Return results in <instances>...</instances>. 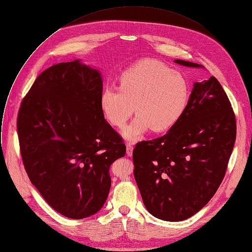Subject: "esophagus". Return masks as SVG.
I'll list each match as a JSON object with an SVG mask.
<instances>
[{"instance_id": "esophagus-1", "label": "esophagus", "mask_w": 252, "mask_h": 252, "mask_svg": "<svg viewBox=\"0 0 252 252\" xmlns=\"http://www.w3.org/2000/svg\"><path fill=\"white\" fill-rule=\"evenodd\" d=\"M132 150H133V146L131 145V143L127 142L126 143V155L128 157H131L132 156Z\"/></svg>"}]
</instances>
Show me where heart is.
<instances>
[{
  "label": "heart",
  "instance_id": "b5f03b06",
  "mask_svg": "<svg viewBox=\"0 0 252 252\" xmlns=\"http://www.w3.org/2000/svg\"><path fill=\"white\" fill-rule=\"evenodd\" d=\"M189 85L179 71L158 61H141L126 69L119 89L105 88L100 94L101 111L112 126L123 127L133 113L137 116L123 134L136 140L152 128L162 132L184 116L189 99Z\"/></svg>",
  "mask_w": 252,
  "mask_h": 252
}]
</instances>
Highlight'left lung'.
I'll use <instances>...</instances> for the list:
<instances>
[{
  "label": "left lung",
  "instance_id": "left-lung-1",
  "mask_svg": "<svg viewBox=\"0 0 252 252\" xmlns=\"http://www.w3.org/2000/svg\"><path fill=\"white\" fill-rule=\"evenodd\" d=\"M235 138V115L220 82L210 77L194 83L179 122L166 134L136 143L132 152L133 175L149 212L166 221L198 212L219 189Z\"/></svg>",
  "mask_w": 252,
  "mask_h": 252
}]
</instances>
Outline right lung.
I'll return each instance as SVG.
<instances>
[{"label": "right lung", "mask_w": 252, "mask_h": 252, "mask_svg": "<svg viewBox=\"0 0 252 252\" xmlns=\"http://www.w3.org/2000/svg\"><path fill=\"white\" fill-rule=\"evenodd\" d=\"M99 71L76 60L45 69L23 98L17 120L31 183L63 217L97 212L111 189L110 166L125 157L122 136L104 120Z\"/></svg>", "instance_id": "add662e5"}]
</instances>
